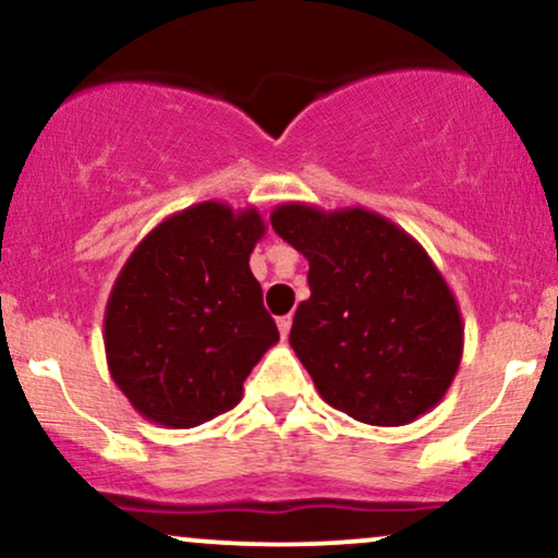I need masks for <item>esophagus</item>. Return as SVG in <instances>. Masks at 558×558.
I'll list each match as a JSON object with an SVG mask.
<instances>
[{"mask_svg": "<svg viewBox=\"0 0 558 558\" xmlns=\"http://www.w3.org/2000/svg\"><path fill=\"white\" fill-rule=\"evenodd\" d=\"M278 330H280V336L288 338V332H291V315L278 317Z\"/></svg>", "mask_w": 558, "mask_h": 558, "instance_id": "esophagus-1", "label": "esophagus"}]
</instances>
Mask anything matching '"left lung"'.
<instances>
[{"mask_svg":"<svg viewBox=\"0 0 558 558\" xmlns=\"http://www.w3.org/2000/svg\"><path fill=\"white\" fill-rule=\"evenodd\" d=\"M270 222L310 262L312 296L288 341L319 396L380 427L438 407L462 362L464 325L425 248L364 207L325 213L288 202Z\"/></svg>","mask_w":558,"mask_h":558,"instance_id":"obj_1","label":"left lung"}]
</instances>
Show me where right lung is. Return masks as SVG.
<instances>
[{"label": "right lung", "instance_id": "obj_1", "mask_svg": "<svg viewBox=\"0 0 558 558\" xmlns=\"http://www.w3.org/2000/svg\"><path fill=\"white\" fill-rule=\"evenodd\" d=\"M265 230L254 207L202 202L133 248L107 299L105 351L141 417L185 430L241 401L280 338L248 267Z\"/></svg>", "mask_w": 558, "mask_h": 558}]
</instances>
